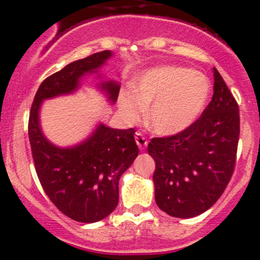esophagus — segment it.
I'll return each instance as SVG.
<instances>
[{"mask_svg":"<svg viewBox=\"0 0 260 260\" xmlns=\"http://www.w3.org/2000/svg\"><path fill=\"white\" fill-rule=\"evenodd\" d=\"M135 138H136V143H137V146L140 147V149H145L147 145H148V141L146 140V137L141 132L136 133Z\"/></svg>","mask_w":260,"mask_h":260,"instance_id":"1","label":"esophagus"}]
</instances>
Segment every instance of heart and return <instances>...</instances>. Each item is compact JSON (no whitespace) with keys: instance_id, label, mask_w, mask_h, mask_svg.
<instances>
[{"instance_id":"1","label":"heart","mask_w":260,"mask_h":260,"mask_svg":"<svg viewBox=\"0 0 260 260\" xmlns=\"http://www.w3.org/2000/svg\"><path fill=\"white\" fill-rule=\"evenodd\" d=\"M211 85L192 69L164 65L138 75L132 91H120L118 107L122 117L133 123L147 107V122L162 136H172L190 127L208 103Z\"/></svg>"}]
</instances>
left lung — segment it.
I'll use <instances>...</instances> for the list:
<instances>
[{
    "label": "left lung",
    "instance_id": "1",
    "mask_svg": "<svg viewBox=\"0 0 260 260\" xmlns=\"http://www.w3.org/2000/svg\"><path fill=\"white\" fill-rule=\"evenodd\" d=\"M201 117L170 137L152 138L148 153L156 162L154 200L170 216L188 219L210 209L233 176L239 142V107L220 73Z\"/></svg>",
    "mask_w": 260,
    "mask_h": 260
}]
</instances>
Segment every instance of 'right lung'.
Masks as SVG:
<instances>
[{"instance_id": "right-lung-1", "label": "right lung", "mask_w": 260, "mask_h": 260, "mask_svg": "<svg viewBox=\"0 0 260 260\" xmlns=\"http://www.w3.org/2000/svg\"><path fill=\"white\" fill-rule=\"evenodd\" d=\"M111 56L109 50L95 52L46 78L36 91L28 118L31 152L41 186L62 214L79 222L99 221L117 208L120 176L138 156L135 129L99 124L79 145L61 148L44 136L39 114L45 99L74 93L81 78L98 73ZM99 86L109 102L117 101V81H103Z\"/></svg>"}]
</instances>
